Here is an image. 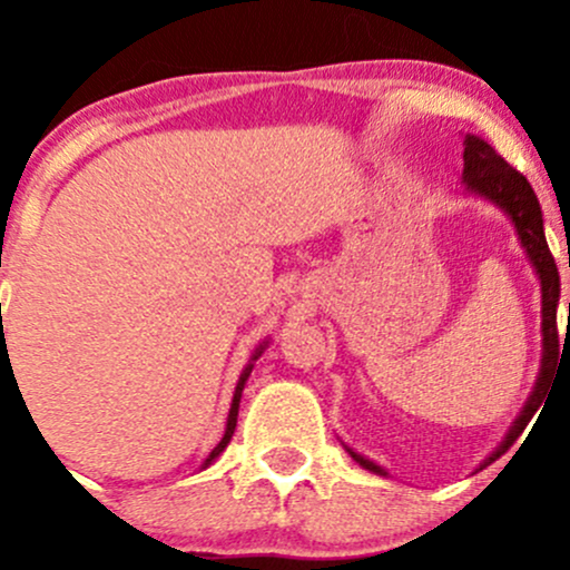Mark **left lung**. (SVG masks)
Returning <instances> with one entry per match:
<instances>
[{
    "label": "left lung",
    "mask_w": 570,
    "mask_h": 570,
    "mask_svg": "<svg viewBox=\"0 0 570 570\" xmlns=\"http://www.w3.org/2000/svg\"><path fill=\"white\" fill-rule=\"evenodd\" d=\"M463 181H466L469 193L480 195L490 203L501 208L509 219H512L517 238H520L522 248H525L528 259H531L535 276L541 281V335H544V351H541V370L539 381H535L531 396H528L525 407H522L517 421L509 429L507 440H503L499 448L493 450V455L485 458L480 469L490 466L495 458H501L512 448L517 436L525 431L531 417L539 412L541 402H544L549 385H552L554 375H558L560 367V332H558V303H560V273L558 265H554L552 252H549L547 238H544V217H541L539 198H535L533 187L528 185V179L517 168L509 166L507 160L495 153L493 147L480 136L466 134L463 139ZM570 313V303H568ZM566 345V343H562ZM348 455L358 463L362 469H367L372 474L385 476V469L372 463L370 458L353 453V450L345 444Z\"/></svg>",
    "instance_id": "left-lung-1"
}]
</instances>
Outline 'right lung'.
Wrapping results in <instances>:
<instances>
[{
    "instance_id": "obj_1",
    "label": "right lung",
    "mask_w": 570,
    "mask_h": 570,
    "mask_svg": "<svg viewBox=\"0 0 570 570\" xmlns=\"http://www.w3.org/2000/svg\"><path fill=\"white\" fill-rule=\"evenodd\" d=\"M265 345H267V340L263 345H259L257 351H254V356H252V362H248V367L240 372V377H238V385H235V394H233V404H230V415H227V429H225V436H222L219 440V444L217 448L212 450V455L206 458V461H203V466L200 469H206V466H212V461L214 458H217L222 450L227 448V442L233 440V431H235V423H238V404H240V394H244V385H246V381H248V375H252V370H254V362H257L259 356H263V351H265ZM4 348H8V343H4V337H2V343H0V353L4 356Z\"/></svg>"
}]
</instances>
